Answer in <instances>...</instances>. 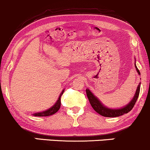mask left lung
<instances>
[{
    "label": "left lung",
    "mask_w": 150,
    "mask_h": 150,
    "mask_svg": "<svg viewBox=\"0 0 150 150\" xmlns=\"http://www.w3.org/2000/svg\"><path fill=\"white\" fill-rule=\"evenodd\" d=\"M135 67L138 74L140 75V72H139V70H138V68L137 67L136 65ZM139 90H140V83L138 85L137 89L136 90L135 95H134L133 99L131 100L130 103H129L127 105L125 106L124 108L117 110L110 109V108L105 107L104 105L100 103V100H98L91 92H90V90H89V89H87L86 90V94L92 108H93V109L95 110V111H96L98 114L102 115V116L107 117H119L124 114H127V113L129 112V111H131L132 109L133 108V107L135 105V103L137 102L138 97H139Z\"/></svg>",
    "instance_id": "1"
}]
</instances>
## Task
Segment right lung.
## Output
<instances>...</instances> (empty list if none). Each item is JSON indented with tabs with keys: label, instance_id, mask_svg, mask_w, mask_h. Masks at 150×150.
Returning <instances> with one entry per match:
<instances>
[{
	"label": "right lung",
	"instance_id": "obj_1",
	"mask_svg": "<svg viewBox=\"0 0 150 150\" xmlns=\"http://www.w3.org/2000/svg\"><path fill=\"white\" fill-rule=\"evenodd\" d=\"M63 92H64V90H62L61 94H60V97H59L58 100H57V101L56 102V103H55V104L54 105L52 108H50V109L45 110V111L42 112L35 113V114H33L34 116L46 117V116H50V115H52L55 114V113H56L60 108V104H61V103H60V97H61V95H62V93H63Z\"/></svg>",
	"mask_w": 150,
	"mask_h": 150
}]
</instances>
